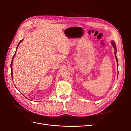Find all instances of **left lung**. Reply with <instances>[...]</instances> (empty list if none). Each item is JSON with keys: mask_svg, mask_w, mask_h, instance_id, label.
<instances>
[{"mask_svg": "<svg viewBox=\"0 0 131 131\" xmlns=\"http://www.w3.org/2000/svg\"><path fill=\"white\" fill-rule=\"evenodd\" d=\"M111 43H112V46H113V47H114V50H115V53H114V55H115V59H116V60H117V64H118V59H117V56H116V52H117V49H116L115 43V42H114L113 41H111Z\"/></svg>", "mask_w": 131, "mask_h": 131, "instance_id": "obj_1", "label": "left lung"}]
</instances>
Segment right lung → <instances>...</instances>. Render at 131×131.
Here are the masks:
<instances>
[{"mask_svg":"<svg viewBox=\"0 0 131 131\" xmlns=\"http://www.w3.org/2000/svg\"><path fill=\"white\" fill-rule=\"evenodd\" d=\"M23 41V39L19 42V43L18 44V45H17V48H16V51H17V48H18V46L19 45V44H20V43L21 42ZM16 52H15V53H14V56H13V58H12V61H11V75H12V61H13V58H14V56H15V54H16Z\"/></svg>","mask_w":131,"mask_h":131,"instance_id":"obj_1","label":"right lung"}]
</instances>
